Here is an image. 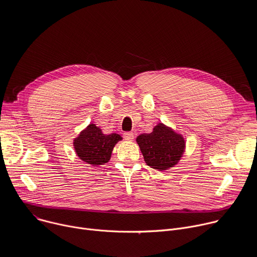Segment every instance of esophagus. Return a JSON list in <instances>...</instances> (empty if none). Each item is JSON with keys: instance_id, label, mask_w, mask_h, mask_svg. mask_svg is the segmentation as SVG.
Masks as SVG:
<instances>
[{"instance_id": "1", "label": "esophagus", "mask_w": 257, "mask_h": 257, "mask_svg": "<svg viewBox=\"0 0 257 257\" xmlns=\"http://www.w3.org/2000/svg\"><path fill=\"white\" fill-rule=\"evenodd\" d=\"M124 137L126 141H132V139L134 138V134H133V132H125Z\"/></svg>"}]
</instances>
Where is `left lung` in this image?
<instances>
[{"instance_id":"left-lung-1","label":"left lung","mask_w":257,"mask_h":257,"mask_svg":"<svg viewBox=\"0 0 257 257\" xmlns=\"http://www.w3.org/2000/svg\"><path fill=\"white\" fill-rule=\"evenodd\" d=\"M136 143L147 165L160 171L176 165L185 149L182 135L162 123L155 126L153 132L137 136Z\"/></svg>"}]
</instances>
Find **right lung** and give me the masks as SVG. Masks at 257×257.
I'll list each match as a JSON object with an SVG mask.
<instances>
[{
    "label": "right lung",
    "mask_w": 257,
    "mask_h": 257,
    "mask_svg": "<svg viewBox=\"0 0 257 257\" xmlns=\"http://www.w3.org/2000/svg\"><path fill=\"white\" fill-rule=\"evenodd\" d=\"M122 141L116 133L103 134L95 124H90L74 141V148L78 157L92 166L104 165L110 159L112 149Z\"/></svg>",
    "instance_id": "obj_1"
}]
</instances>
